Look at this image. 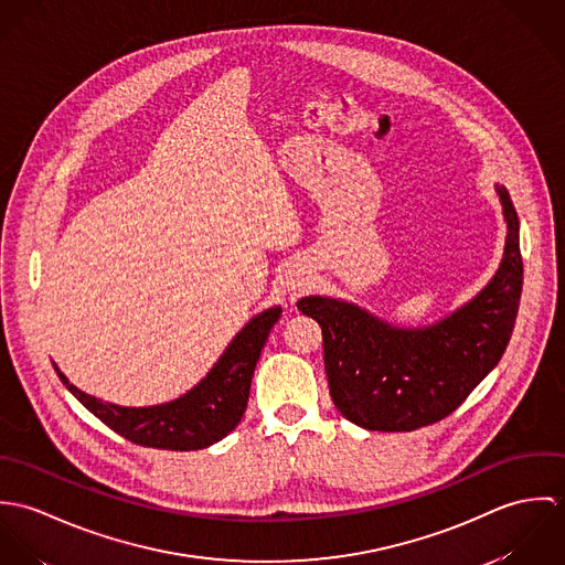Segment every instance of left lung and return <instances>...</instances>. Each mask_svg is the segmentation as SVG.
I'll return each instance as SVG.
<instances>
[{"instance_id":"1","label":"left lung","mask_w":565,"mask_h":565,"mask_svg":"<svg viewBox=\"0 0 565 565\" xmlns=\"http://www.w3.org/2000/svg\"><path fill=\"white\" fill-rule=\"evenodd\" d=\"M498 193L509 226L500 269L444 322L403 330L330 298L298 302L322 326L330 396L345 419L383 433L441 422L500 361L518 316L524 267L515 206L507 189Z\"/></svg>"}]
</instances>
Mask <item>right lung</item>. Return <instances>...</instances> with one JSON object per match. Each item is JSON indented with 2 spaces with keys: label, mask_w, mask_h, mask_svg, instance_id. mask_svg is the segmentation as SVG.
<instances>
[{
  "label": "right lung",
  "mask_w": 565,
  "mask_h": 565,
  "mask_svg": "<svg viewBox=\"0 0 565 565\" xmlns=\"http://www.w3.org/2000/svg\"><path fill=\"white\" fill-rule=\"evenodd\" d=\"M280 313V307H276L252 318L195 390L161 406L128 408L102 403L82 394L58 367L56 372L97 419L128 441L159 450H200L226 437L242 422L256 361Z\"/></svg>",
  "instance_id": "add662e5"
}]
</instances>
